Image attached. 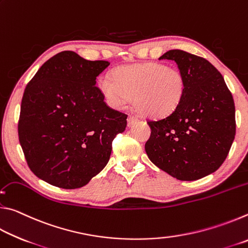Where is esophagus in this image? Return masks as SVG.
Instances as JSON below:
<instances>
[{
    "instance_id": "esophagus-1",
    "label": "esophagus",
    "mask_w": 248,
    "mask_h": 248,
    "mask_svg": "<svg viewBox=\"0 0 248 248\" xmlns=\"http://www.w3.org/2000/svg\"><path fill=\"white\" fill-rule=\"evenodd\" d=\"M138 121H139V119H138L137 117L131 116V115H130V116L128 117V125H129V127H130V125L134 124H137Z\"/></svg>"
}]
</instances>
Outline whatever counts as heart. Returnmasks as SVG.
Listing matches in <instances>:
<instances>
[{
  "instance_id": "b5f03b06",
  "label": "heart",
  "mask_w": 248,
  "mask_h": 248,
  "mask_svg": "<svg viewBox=\"0 0 248 248\" xmlns=\"http://www.w3.org/2000/svg\"><path fill=\"white\" fill-rule=\"evenodd\" d=\"M97 86L111 107L123 108L133 97L137 110L150 118L173 114L186 90L178 69L154 62L120 66L114 70L112 78L100 75Z\"/></svg>"
}]
</instances>
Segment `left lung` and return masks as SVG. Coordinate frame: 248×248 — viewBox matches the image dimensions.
I'll return each mask as SVG.
<instances>
[{
    "instance_id": "left-lung-1",
    "label": "left lung",
    "mask_w": 248,
    "mask_h": 248,
    "mask_svg": "<svg viewBox=\"0 0 248 248\" xmlns=\"http://www.w3.org/2000/svg\"><path fill=\"white\" fill-rule=\"evenodd\" d=\"M173 60L186 83L173 114L149 120L145 152L158 169L179 180H196L222 165L235 138V106L221 73L205 59L170 50L159 60Z\"/></svg>"
}]
</instances>
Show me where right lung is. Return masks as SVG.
Here are the masks:
<instances>
[{
    "mask_svg": "<svg viewBox=\"0 0 248 248\" xmlns=\"http://www.w3.org/2000/svg\"><path fill=\"white\" fill-rule=\"evenodd\" d=\"M110 64L62 51L40 66L25 89L18 138L29 169L63 189L85 186L103 170L127 115L104 102L96 78Z\"/></svg>",
    "mask_w": 248,
    "mask_h": 248,
    "instance_id": "right-lung-1",
    "label": "right lung"
}]
</instances>
